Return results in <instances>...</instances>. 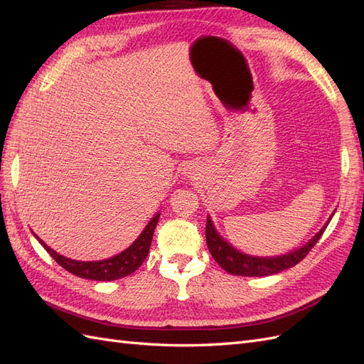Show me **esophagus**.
<instances>
[{
  "mask_svg": "<svg viewBox=\"0 0 364 364\" xmlns=\"http://www.w3.org/2000/svg\"><path fill=\"white\" fill-rule=\"evenodd\" d=\"M185 174H194V168L193 167H186L185 168Z\"/></svg>",
  "mask_w": 364,
  "mask_h": 364,
  "instance_id": "34e87169",
  "label": "esophagus"
}]
</instances>
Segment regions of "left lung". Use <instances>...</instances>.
I'll use <instances>...</instances> for the list:
<instances>
[{"instance_id": "left-lung-1", "label": "left lung", "mask_w": 364, "mask_h": 364, "mask_svg": "<svg viewBox=\"0 0 364 364\" xmlns=\"http://www.w3.org/2000/svg\"><path fill=\"white\" fill-rule=\"evenodd\" d=\"M331 218L333 215L329 217V220ZM329 220L325 223V226L302 247L296 249L290 253H285V255L264 258V257L246 255V253H241L240 250L234 249L225 238L220 237V234L214 228L213 220L208 217L206 230H205L206 245L218 266L223 270H226L228 273L237 274V277H269V274L284 272L296 266L297 262H301L308 255V252L314 247L318 238L322 237L329 223Z\"/></svg>"}]
</instances>
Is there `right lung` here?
<instances>
[{"mask_svg": "<svg viewBox=\"0 0 364 364\" xmlns=\"http://www.w3.org/2000/svg\"><path fill=\"white\" fill-rule=\"evenodd\" d=\"M159 214L153 217L146 229L142 230L141 235L132 243L126 250H123L118 255L102 259V261H75L70 259L63 255H59L58 252H54L50 246H47L43 241L36 235V240L43 246L53 259L56 261L59 266H62L65 270H68L70 273L75 274L79 278L85 279H91V281H115L119 278L129 277V274L138 270L144 259L149 255L150 245H151V238L153 232H155V228L158 225Z\"/></svg>", "mask_w": 364, "mask_h": 364, "instance_id": "1", "label": "right lung"}]
</instances>
